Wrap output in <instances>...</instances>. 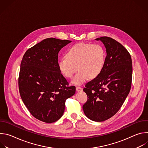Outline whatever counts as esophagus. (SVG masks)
Here are the masks:
<instances>
[{"instance_id": "34e87169", "label": "esophagus", "mask_w": 148, "mask_h": 148, "mask_svg": "<svg viewBox=\"0 0 148 148\" xmlns=\"http://www.w3.org/2000/svg\"><path fill=\"white\" fill-rule=\"evenodd\" d=\"M76 90H77V91H81L82 90V88H81V87H76Z\"/></svg>"}]
</instances>
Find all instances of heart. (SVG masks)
Instances as JSON below:
<instances>
[{"label":"heart","mask_w":148,"mask_h":148,"mask_svg":"<svg viewBox=\"0 0 148 148\" xmlns=\"http://www.w3.org/2000/svg\"><path fill=\"white\" fill-rule=\"evenodd\" d=\"M105 60V51L100 45L78 43L68 50L65 58L58 60V66L61 72L69 78H72L77 70H79L72 83L81 85L88 77L93 78L99 74Z\"/></svg>","instance_id":"heart-1"}]
</instances>
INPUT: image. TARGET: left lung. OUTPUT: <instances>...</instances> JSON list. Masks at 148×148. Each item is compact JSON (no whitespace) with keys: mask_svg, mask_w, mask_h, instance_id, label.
Listing matches in <instances>:
<instances>
[{"mask_svg":"<svg viewBox=\"0 0 148 148\" xmlns=\"http://www.w3.org/2000/svg\"><path fill=\"white\" fill-rule=\"evenodd\" d=\"M95 40L102 42L107 56L101 72L83 89L88 99L82 108L90 119L102 122L119 111L129 94L132 65L130 54L119 42L108 37Z\"/></svg>","mask_w":148,"mask_h":148,"instance_id":"left-lung-1","label":"left lung"}]
</instances>
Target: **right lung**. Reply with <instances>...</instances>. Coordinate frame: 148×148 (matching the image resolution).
I'll return each instance as SVG.
<instances>
[{"label":"right lung","mask_w":148,"mask_h":148,"mask_svg":"<svg viewBox=\"0 0 148 148\" xmlns=\"http://www.w3.org/2000/svg\"><path fill=\"white\" fill-rule=\"evenodd\" d=\"M48 38L26 51L20 64V94L30 114L46 123L58 120L64 114L67 98L75 93L58 66V52L71 43Z\"/></svg>","instance_id":"obj_1"}]
</instances>
